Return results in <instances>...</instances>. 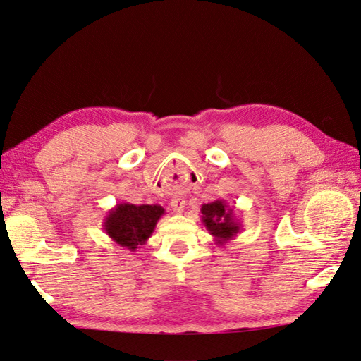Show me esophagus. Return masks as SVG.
<instances>
[{
  "mask_svg": "<svg viewBox=\"0 0 361 361\" xmlns=\"http://www.w3.org/2000/svg\"><path fill=\"white\" fill-rule=\"evenodd\" d=\"M169 204H171V209L174 210L176 214H180L183 207H185V200H183L182 196H178V198H173Z\"/></svg>",
  "mask_w": 361,
  "mask_h": 361,
  "instance_id": "1",
  "label": "esophagus"
}]
</instances>
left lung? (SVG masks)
<instances>
[{"instance_id": "left-lung-1", "label": "left lung", "mask_w": 361, "mask_h": 361, "mask_svg": "<svg viewBox=\"0 0 361 361\" xmlns=\"http://www.w3.org/2000/svg\"><path fill=\"white\" fill-rule=\"evenodd\" d=\"M201 214L202 224L209 231V234L214 237V242L219 247L233 240L240 233V220L235 216L234 207H231L224 200L202 204Z\"/></svg>"}]
</instances>
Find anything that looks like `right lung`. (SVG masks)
Instances as JSON below:
<instances>
[{
  "label": "right lung",
  "instance_id": "obj_1",
  "mask_svg": "<svg viewBox=\"0 0 361 361\" xmlns=\"http://www.w3.org/2000/svg\"><path fill=\"white\" fill-rule=\"evenodd\" d=\"M165 215V209L159 204H130L119 202L108 210L104 219L105 233L119 247L137 251L152 235L159 220Z\"/></svg>",
  "mask_w": 361,
  "mask_h": 361
}]
</instances>
